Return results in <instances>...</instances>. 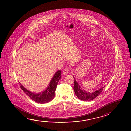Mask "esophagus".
<instances>
[{
	"instance_id": "obj_1",
	"label": "esophagus",
	"mask_w": 131,
	"mask_h": 131,
	"mask_svg": "<svg viewBox=\"0 0 131 131\" xmlns=\"http://www.w3.org/2000/svg\"><path fill=\"white\" fill-rule=\"evenodd\" d=\"M69 70L67 69H65L63 71V74L64 75H67L69 73Z\"/></svg>"
}]
</instances>
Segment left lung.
<instances>
[{
    "label": "left lung",
    "instance_id": "1",
    "mask_svg": "<svg viewBox=\"0 0 131 131\" xmlns=\"http://www.w3.org/2000/svg\"><path fill=\"white\" fill-rule=\"evenodd\" d=\"M74 90L75 91V94L78 98L83 101H90L95 99L101 93L102 91L103 90L104 87L101 88L99 89L97 91H95L92 92H87L86 91L82 90L80 86L78 84V82L75 80L74 77Z\"/></svg>",
    "mask_w": 131,
    "mask_h": 131
}]
</instances>
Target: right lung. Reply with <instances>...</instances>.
Segmentation results:
<instances>
[{
	"label": "right lung",
	"instance_id": "add662e5",
	"mask_svg": "<svg viewBox=\"0 0 131 131\" xmlns=\"http://www.w3.org/2000/svg\"><path fill=\"white\" fill-rule=\"evenodd\" d=\"M61 71L58 70L54 75L45 90L39 93H35L24 87L20 83V88L30 98L39 104H45L51 101L55 96V91L61 78Z\"/></svg>",
	"mask_w": 131,
	"mask_h": 131
}]
</instances>
